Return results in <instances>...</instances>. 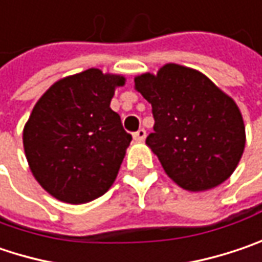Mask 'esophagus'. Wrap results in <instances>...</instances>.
Instances as JSON below:
<instances>
[{
	"label": "esophagus",
	"mask_w": 262,
	"mask_h": 262,
	"mask_svg": "<svg viewBox=\"0 0 262 262\" xmlns=\"http://www.w3.org/2000/svg\"><path fill=\"white\" fill-rule=\"evenodd\" d=\"M145 136H146V132L144 130V129H139V130L133 133V139H135V141H138V142H142V141L145 139Z\"/></svg>",
	"instance_id": "obj_1"
}]
</instances>
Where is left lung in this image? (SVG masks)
I'll return each mask as SVG.
<instances>
[{"label":"left lung","mask_w":262,"mask_h":262,"mask_svg":"<svg viewBox=\"0 0 262 262\" xmlns=\"http://www.w3.org/2000/svg\"><path fill=\"white\" fill-rule=\"evenodd\" d=\"M152 106L154 133L146 145L181 188L206 191L231 177L246 133L237 103L200 71L166 63L157 74L135 77Z\"/></svg>","instance_id":"8db88e82"}]
</instances>
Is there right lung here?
Segmentation results:
<instances>
[{
	"label": "right lung",
	"mask_w": 262,
	"mask_h": 262,
	"mask_svg": "<svg viewBox=\"0 0 262 262\" xmlns=\"http://www.w3.org/2000/svg\"><path fill=\"white\" fill-rule=\"evenodd\" d=\"M124 83L123 75L90 68L60 78L35 103L24 127L25 156L54 199L83 205L114 184L132 141L110 106Z\"/></svg>",
	"instance_id": "add662e5"
}]
</instances>
